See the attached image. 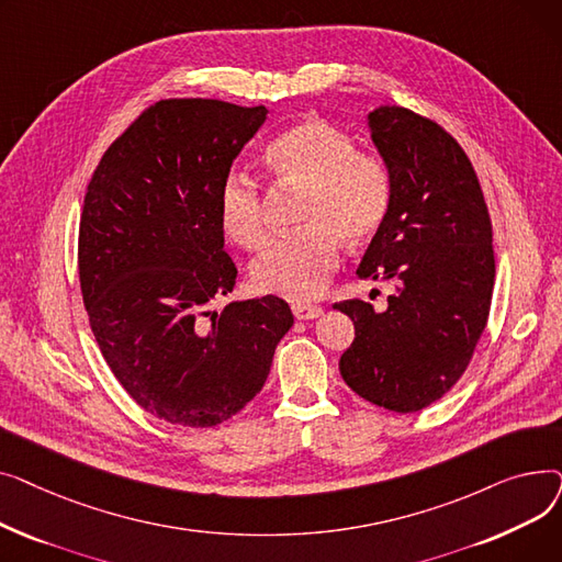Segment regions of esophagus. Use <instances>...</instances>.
<instances>
[{"label":"esophagus","instance_id":"34e87169","mask_svg":"<svg viewBox=\"0 0 562 562\" xmlns=\"http://www.w3.org/2000/svg\"><path fill=\"white\" fill-rule=\"evenodd\" d=\"M293 316L301 318V321H310V318H318L323 314L321 305H307V303H293L291 305Z\"/></svg>","mask_w":562,"mask_h":562}]
</instances>
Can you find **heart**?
Instances as JSON below:
<instances>
[{
    "mask_svg": "<svg viewBox=\"0 0 562 562\" xmlns=\"http://www.w3.org/2000/svg\"><path fill=\"white\" fill-rule=\"evenodd\" d=\"M266 166L278 182L303 189L296 234L278 236L252 263L261 293L305 303L316 299L339 263V239L360 246L385 225L394 177L378 155L358 153L352 138L323 121H301L266 147ZM225 234L246 250L266 239L261 189L246 170H232L218 191Z\"/></svg>",
    "mask_w": 562,
    "mask_h": 562,
    "instance_id": "heart-1",
    "label": "heart"
}]
</instances>
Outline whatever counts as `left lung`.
I'll return each mask as SVG.
<instances>
[{"mask_svg":"<svg viewBox=\"0 0 562 562\" xmlns=\"http://www.w3.org/2000/svg\"><path fill=\"white\" fill-rule=\"evenodd\" d=\"M371 140L394 177V202L360 266L390 280L387 310L335 303L356 339L339 360L346 385L392 412H419L464 373L487 326L494 289L492 221L458 140L403 106L369 113Z\"/></svg>","mask_w":562,"mask_h":562,"instance_id":"8db88e82","label":"left lung"}]
</instances>
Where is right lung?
I'll return each instance as SVG.
<instances>
[{"mask_svg": "<svg viewBox=\"0 0 562 562\" xmlns=\"http://www.w3.org/2000/svg\"><path fill=\"white\" fill-rule=\"evenodd\" d=\"M266 106L161 100L95 168L79 223V282L102 356L161 422L210 428L246 407L293 326L278 296L214 301L234 289L218 191Z\"/></svg>", "mask_w": 562, "mask_h": 562, "instance_id": "1", "label": "right lung"}]
</instances>
